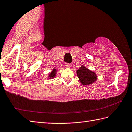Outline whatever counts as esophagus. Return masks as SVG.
Returning a JSON list of instances; mask_svg holds the SVG:
<instances>
[{"instance_id": "esophagus-1", "label": "esophagus", "mask_w": 132, "mask_h": 132, "mask_svg": "<svg viewBox=\"0 0 132 132\" xmlns=\"http://www.w3.org/2000/svg\"><path fill=\"white\" fill-rule=\"evenodd\" d=\"M65 66H66L67 67H68V68H70V67H71V65H72L71 63H65Z\"/></svg>"}]
</instances>
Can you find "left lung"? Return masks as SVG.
Masks as SVG:
<instances>
[{"instance_id": "left-lung-1", "label": "left lung", "mask_w": 132, "mask_h": 132, "mask_svg": "<svg viewBox=\"0 0 132 132\" xmlns=\"http://www.w3.org/2000/svg\"><path fill=\"white\" fill-rule=\"evenodd\" d=\"M77 75L80 79V81L83 85H87L90 84L97 80L96 74L84 66H81L77 71Z\"/></svg>"}]
</instances>
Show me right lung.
I'll list each match as a JSON object with an SVG mask.
<instances>
[{"instance_id": "1", "label": "right lung", "mask_w": 132, "mask_h": 132, "mask_svg": "<svg viewBox=\"0 0 132 132\" xmlns=\"http://www.w3.org/2000/svg\"><path fill=\"white\" fill-rule=\"evenodd\" d=\"M56 69H53V71H52L51 73L50 74V75H49L50 78H53L54 77V76L56 75Z\"/></svg>"}]
</instances>
